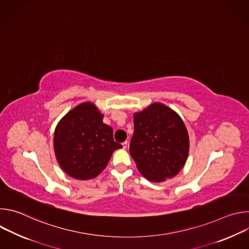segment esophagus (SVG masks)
<instances>
[{
	"mask_svg": "<svg viewBox=\"0 0 249 249\" xmlns=\"http://www.w3.org/2000/svg\"><path fill=\"white\" fill-rule=\"evenodd\" d=\"M127 146H128V142H127V141L123 142V143H122V148H123V149H126Z\"/></svg>",
	"mask_w": 249,
	"mask_h": 249,
	"instance_id": "34e87169",
	"label": "esophagus"
}]
</instances>
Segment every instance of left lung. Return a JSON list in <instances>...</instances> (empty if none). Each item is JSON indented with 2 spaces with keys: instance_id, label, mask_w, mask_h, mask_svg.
I'll return each instance as SVG.
<instances>
[{
  "instance_id": "obj_1",
  "label": "left lung",
  "mask_w": 249,
  "mask_h": 249,
  "mask_svg": "<svg viewBox=\"0 0 249 249\" xmlns=\"http://www.w3.org/2000/svg\"><path fill=\"white\" fill-rule=\"evenodd\" d=\"M130 155L138 170L153 182L172 178L184 166L189 152L187 129L175 111L153 103L134 114Z\"/></svg>"
}]
</instances>
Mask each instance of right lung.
Segmentation results:
<instances>
[{
  "instance_id": "right-lung-1",
  "label": "right lung",
  "mask_w": 249,
  "mask_h": 249,
  "mask_svg": "<svg viewBox=\"0 0 249 249\" xmlns=\"http://www.w3.org/2000/svg\"><path fill=\"white\" fill-rule=\"evenodd\" d=\"M103 115L91 102L69 111L54 133V151L61 168L80 180L94 178L107 165L113 152L122 146L113 140V130L102 123Z\"/></svg>"
}]
</instances>
